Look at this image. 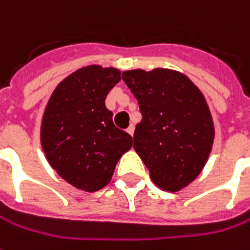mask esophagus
<instances>
[{
  "label": "esophagus",
  "mask_w": 250,
  "mask_h": 250,
  "mask_svg": "<svg viewBox=\"0 0 250 250\" xmlns=\"http://www.w3.org/2000/svg\"><path fill=\"white\" fill-rule=\"evenodd\" d=\"M134 130H135V127H134V125H130V127L127 128V132H128L130 135H134Z\"/></svg>",
  "instance_id": "34e87169"
}]
</instances>
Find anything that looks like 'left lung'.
<instances>
[{"mask_svg": "<svg viewBox=\"0 0 250 250\" xmlns=\"http://www.w3.org/2000/svg\"><path fill=\"white\" fill-rule=\"evenodd\" d=\"M123 81L139 104L134 149L164 191L189 186L209 157L215 127L204 94L182 72L130 69Z\"/></svg>", "mask_w": 250, "mask_h": 250, "instance_id": "left-lung-1", "label": "left lung"}]
</instances>
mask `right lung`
<instances>
[{"mask_svg": "<svg viewBox=\"0 0 250 250\" xmlns=\"http://www.w3.org/2000/svg\"><path fill=\"white\" fill-rule=\"evenodd\" d=\"M120 81L113 67L79 68L54 89L41 122V145L50 167L83 191L111 182L132 137L113 125L105 98Z\"/></svg>", "mask_w": 250, "mask_h": 250, "instance_id": "1", "label": "right lung"}]
</instances>
